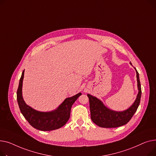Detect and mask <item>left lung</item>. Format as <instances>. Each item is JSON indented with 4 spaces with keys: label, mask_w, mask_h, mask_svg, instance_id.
Segmentation results:
<instances>
[{
    "label": "left lung",
    "mask_w": 156,
    "mask_h": 156,
    "mask_svg": "<svg viewBox=\"0 0 156 156\" xmlns=\"http://www.w3.org/2000/svg\"><path fill=\"white\" fill-rule=\"evenodd\" d=\"M130 63L132 65L131 62ZM136 73L139 93L134 103L125 111L115 112L107 108L99 99L87 94L89 100L90 118L96 125L103 128H116L126 124L131 120L139 106L142 94L139 75L136 70Z\"/></svg>",
    "instance_id": "obj_1"
}]
</instances>
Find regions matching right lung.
<instances>
[{
    "mask_svg": "<svg viewBox=\"0 0 156 156\" xmlns=\"http://www.w3.org/2000/svg\"><path fill=\"white\" fill-rule=\"evenodd\" d=\"M24 70L22 73L19 87L17 90V100L20 111L26 120L34 129L41 131H50L60 129L65 125L70 115L72 105L82 94H77L66 98L60 106L53 112H40L27 106L24 101L22 96V86Z\"/></svg>",
    "mask_w": 156,
    "mask_h": 156,
    "instance_id": "right-lung-1",
    "label": "right lung"
}]
</instances>
